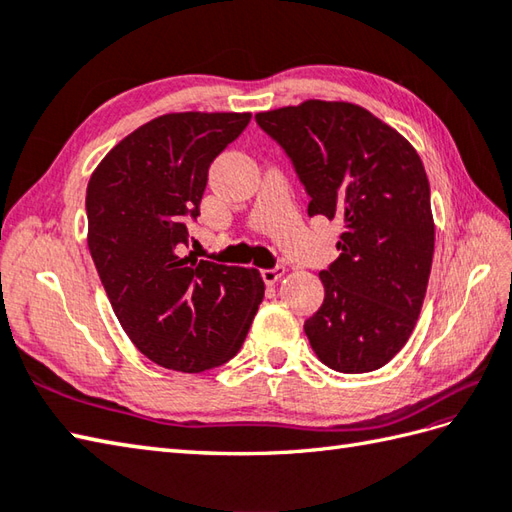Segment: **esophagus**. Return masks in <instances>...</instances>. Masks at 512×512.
Segmentation results:
<instances>
[{
	"mask_svg": "<svg viewBox=\"0 0 512 512\" xmlns=\"http://www.w3.org/2000/svg\"><path fill=\"white\" fill-rule=\"evenodd\" d=\"M286 268L284 266H275V268H264L262 270V279L266 281V284H275V281H279L281 277H284Z\"/></svg>",
	"mask_w": 512,
	"mask_h": 512,
	"instance_id": "1",
	"label": "esophagus"
}]
</instances>
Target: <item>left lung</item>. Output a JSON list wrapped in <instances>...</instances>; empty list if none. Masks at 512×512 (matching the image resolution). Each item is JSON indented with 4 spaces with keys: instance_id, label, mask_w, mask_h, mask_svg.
I'll use <instances>...</instances> for the list:
<instances>
[{
    "instance_id": "obj_1",
    "label": "left lung",
    "mask_w": 512,
    "mask_h": 512,
    "mask_svg": "<svg viewBox=\"0 0 512 512\" xmlns=\"http://www.w3.org/2000/svg\"><path fill=\"white\" fill-rule=\"evenodd\" d=\"M255 121L290 158L308 215L343 222L341 255L319 273L323 303L303 323L312 350L334 372H374L407 343L429 284L436 226L418 151L354 103L306 101Z\"/></svg>"
}]
</instances>
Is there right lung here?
Returning <instances> with one entry per match:
<instances>
[{
  "label": "right lung",
  "mask_w": 512,
  "mask_h": 512,
  "mask_svg": "<svg viewBox=\"0 0 512 512\" xmlns=\"http://www.w3.org/2000/svg\"><path fill=\"white\" fill-rule=\"evenodd\" d=\"M250 114H165L123 138L88 182V246L114 314L151 361L204 372L239 352L264 281L255 268L182 255L211 162Z\"/></svg>",
  "instance_id": "1"
}]
</instances>
